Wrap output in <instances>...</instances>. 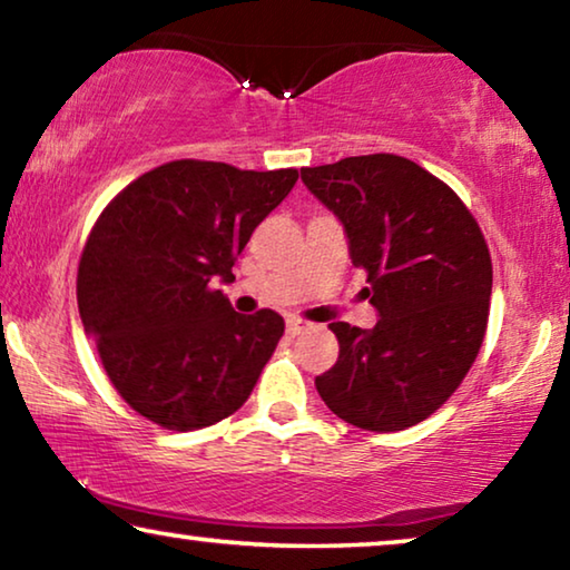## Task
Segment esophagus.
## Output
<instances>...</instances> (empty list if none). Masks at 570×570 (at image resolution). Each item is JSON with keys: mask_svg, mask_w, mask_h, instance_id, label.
<instances>
[{"mask_svg": "<svg viewBox=\"0 0 570 570\" xmlns=\"http://www.w3.org/2000/svg\"><path fill=\"white\" fill-rule=\"evenodd\" d=\"M285 323H287V334H291V336H301V334H305V331L313 328L311 321L295 318V315H291V318H287Z\"/></svg>", "mask_w": 570, "mask_h": 570, "instance_id": "1", "label": "esophagus"}]
</instances>
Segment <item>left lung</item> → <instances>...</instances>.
<instances>
[{
  "label": "left lung",
  "instance_id": "1",
  "mask_svg": "<svg viewBox=\"0 0 570 570\" xmlns=\"http://www.w3.org/2000/svg\"><path fill=\"white\" fill-rule=\"evenodd\" d=\"M301 178L344 226L380 315L372 331L331 323L338 362L315 376V390L346 423L405 431L456 392L484 341V236L461 198L407 157H346Z\"/></svg>",
  "mask_w": 570,
  "mask_h": 570
}]
</instances>
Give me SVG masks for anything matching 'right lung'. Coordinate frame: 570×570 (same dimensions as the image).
Returning a JSON list of instances; mask_svg holds the SVG:
<instances>
[{"instance_id": "1", "label": "right lung", "mask_w": 570, "mask_h": 570, "mask_svg": "<svg viewBox=\"0 0 570 570\" xmlns=\"http://www.w3.org/2000/svg\"><path fill=\"white\" fill-rule=\"evenodd\" d=\"M297 170L175 160L104 208L78 265L86 336L125 402L168 431L236 413L285 331L283 315H242L216 283L283 204Z\"/></svg>"}]
</instances>
